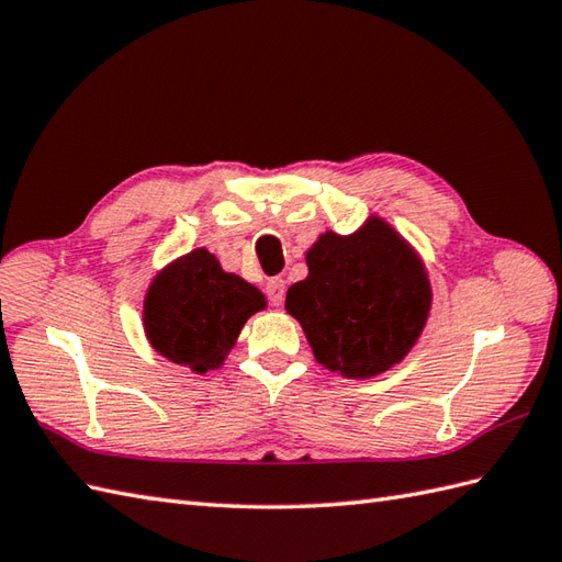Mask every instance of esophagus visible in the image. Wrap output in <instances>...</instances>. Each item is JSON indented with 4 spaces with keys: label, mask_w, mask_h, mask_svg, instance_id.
Masks as SVG:
<instances>
[{
    "label": "esophagus",
    "mask_w": 562,
    "mask_h": 562,
    "mask_svg": "<svg viewBox=\"0 0 562 562\" xmlns=\"http://www.w3.org/2000/svg\"><path fill=\"white\" fill-rule=\"evenodd\" d=\"M266 292L270 296L272 306H282L284 302V280L282 278H270L266 284Z\"/></svg>",
    "instance_id": "1"
}]
</instances>
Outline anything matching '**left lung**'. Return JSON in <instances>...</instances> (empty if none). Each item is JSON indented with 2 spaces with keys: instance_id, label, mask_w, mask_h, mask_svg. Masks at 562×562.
<instances>
[{
  "instance_id": "obj_1",
  "label": "left lung",
  "mask_w": 562,
  "mask_h": 562,
  "mask_svg": "<svg viewBox=\"0 0 562 562\" xmlns=\"http://www.w3.org/2000/svg\"><path fill=\"white\" fill-rule=\"evenodd\" d=\"M308 276L286 290L323 369L367 381L395 369L428 323L434 290L422 254L381 215L351 234L325 229L306 251Z\"/></svg>"
}]
</instances>
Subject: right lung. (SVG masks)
Here are the masks:
<instances>
[{
    "instance_id": "add662e5",
    "label": "right lung",
    "mask_w": 562,
    "mask_h": 562,
    "mask_svg": "<svg viewBox=\"0 0 562 562\" xmlns=\"http://www.w3.org/2000/svg\"><path fill=\"white\" fill-rule=\"evenodd\" d=\"M268 306L266 294L222 270L203 246L169 260L143 296V333L177 367L205 375L222 369L244 323Z\"/></svg>"
}]
</instances>
